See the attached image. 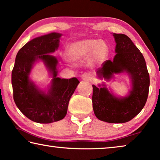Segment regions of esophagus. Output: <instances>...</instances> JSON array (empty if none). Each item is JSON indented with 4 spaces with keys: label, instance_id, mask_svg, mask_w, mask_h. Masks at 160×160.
Returning <instances> with one entry per match:
<instances>
[{
    "label": "esophagus",
    "instance_id": "esophagus-1",
    "mask_svg": "<svg viewBox=\"0 0 160 160\" xmlns=\"http://www.w3.org/2000/svg\"><path fill=\"white\" fill-rule=\"evenodd\" d=\"M82 79L84 80H92V75L90 73L85 72L84 74L82 75Z\"/></svg>",
    "mask_w": 160,
    "mask_h": 160
}]
</instances>
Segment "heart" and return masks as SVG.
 <instances>
[{
	"mask_svg": "<svg viewBox=\"0 0 160 160\" xmlns=\"http://www.w3.org/2000/svg\"><path fill=\"white\" fill-rule=\"evenodd\" d=\"M66 54L72 61H79L90 58L92 62L100 63L108 57L109 47L105 42L100 40L85 39L68 45Z\"/></svg>",
	"mask_w": 160,
	"mask_h": 160,
	"instance_id": "obj_1",
	"label": "heart"
}]
</instances>
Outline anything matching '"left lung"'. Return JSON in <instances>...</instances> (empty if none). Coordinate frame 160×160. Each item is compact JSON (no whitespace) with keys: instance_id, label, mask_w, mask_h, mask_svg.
<instances>
[{"instance_id":"left-lung-1","label":"left lung","mask_w":160,"mask_h":160,"mask_svg":"<svg viewBox=\"0 0 160 160\" xmlns=\"http://www.w3.org/2000/svg\"><path fill=\"white\" fill-rule=\"evenodd\" d=\"M116 55L112 61L104 62L97 70L99 78L110 80L113 74L125 72L131 78L132 90L125 98H117L105 85H92V108L96 118L109 123H124L140 112L147 102L149 75L145 60L131 39L125 34L114 33Z\"/></svg>"}]
</instances>
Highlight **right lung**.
I'll list each match as a JSON object with an SVG mask.
<instances>
[{
    "label": "right lung",
    "mask_w": 160,
    "mask_h": 160,
    "mask_svg": "<svg viewBox=\"0 0 160 160\" xmlns=\"http://www.w3.org/2000/svg\"><path fill=\"white\" fill-rule=\"evenodd\" d=\"M61 35L51 32L27 42L18 52L12 70L15 103L25 116L38 123H51L64 118L70 99L80 82L76 78H57L58 60L49 53L59 47ZM38 60H42L53 74L52 85L47 93L40 91L29 78L32 66Z\"/></svg>",
    "instance_id": "obj_1"
}]
</instances>
